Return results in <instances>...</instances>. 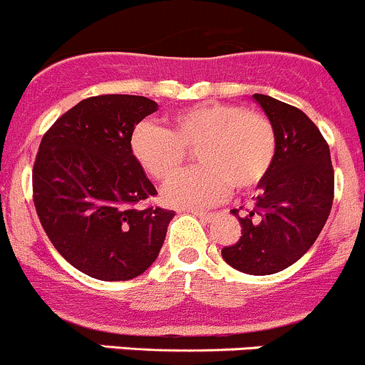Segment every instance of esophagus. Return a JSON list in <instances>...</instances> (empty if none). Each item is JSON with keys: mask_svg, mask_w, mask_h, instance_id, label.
Returning <instances> with one entry per match:
<instances>
[{"mask_svg": "<svg viewBox=\"0 0 365 365\" xmlns=\"http://www.w3.org/2000/svg\"><path fill=\"white\" fill-rule=\"evenodd\" d=\"M192 215H193V217L200 218L202 222H211V220H213V217H215L213 213H207V211H192Z\"/></svg>", "mask_w": 365, "mask_h": 365, "instance_id": "34e87169", "label": "esophagus"}]
</instances>
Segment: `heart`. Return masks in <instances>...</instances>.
Here are the masks:
<instances>
[{
    "label": "heart",
    "instance_id": "b5f03b06",
    "mask_svg": "<svg viewBox=\"0 0 365 365\" xmlns=\"http://www.w3.org/2000/svg\"><path fill=\"white\" fill-rule=\"evenodd\" d=\"M128 148L154 180L177 175L186 150L197 148L199 168L182 173L163 190V202L199 210L218 202L229 186L249 192L262 185L276 158V133L263 114L238 103L207 102L172 114L168 128L138 123Z\"/></svg>",
    "mask_w": 365,
    "mask_h": 365
}]
</instances>
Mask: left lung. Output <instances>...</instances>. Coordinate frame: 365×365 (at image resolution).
Here are the masks:
<instances>
[{"mask_svg":"<svg viewBox=\"0 0 365 365\" xmlns=\"http://www.w3.org/2000/svg\"><path fill=\"white\" fill-rule=\"evenodd\" d=\"M252 100L272 123L276 158L255 207L238 217L240 240L222 249V258L240 272L269 276L296 263L317 240L331 211L335 179L328 143L303 110L267 95Z\"/></svg>","mask_w":365,"mask_h":365,"instance_id":"left-lung-1","label":"left lung"}]
</instances>
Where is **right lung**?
Here are the masks:
<instances>
[{"label":"right lung","instance_id":"add662e5","mask_svg":"<svg viewBox=\"0 0 365 365\" xmlns=\"http://www.w3.org/2000/svg\"><path fill=\"white\" fill-rule=\"evenodd\" d=\"M155 110L145 96H91L62 114L41 141L32 175L37 217L62 258L95 279L143 274L175 215L134 207L155 188L128 140Z\"/></svg>","mask_w":365,"mask_h":365}]
</instances>
